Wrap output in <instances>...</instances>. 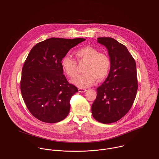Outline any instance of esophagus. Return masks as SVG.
<instances>
[{"label":"esophagus","instance_id":"34e87169","mask_svg":"<svg viewBox=\"0 0 159 159\" xmlns=\"http://www.w3.org/2000/svg\"><path fill=\"white\" fill-rule=\"evenodd\" d=\"M87 91L86 89H84V88H79V92L80 93H85Z\"/></svg>","mask_w":159,"mask_h":159}]
</instances>
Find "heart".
Wrapping results in <instances>:
<instances>
[{"label": "heart", "instance_id": "obj_1", "mask_svg": "<svg viewBox=\"0 0 159 159\" xmlns=\"http://www.w3.org/2000/svg\"><path fill=\"white\" fill-rule=\"evenodd\" d=\"M75 56L78 61H86L84 68L85 73L79 75L71 82L80 87L86 88L93 85L98 77L99 80L104 79L109 73L111 61L109 57L90 47L81 48L76 51ZM63 72L70 78L77 74V62L70 56H65L61 62Z\"/></svg>", "mask_w": 159, "mask_h": 159}]
</instances>
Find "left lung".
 Instances as JSON below:
<instances>
[{"label":"left lung","mask_w":159,"mask_h":159,"mask_svg":"<svg viewBox=\"0 0 159 159\" xmlns=\"http://www.w3.org/2000/svg\"><path fill=\"white\" fill-rule=\"evenodd\" d=\"M107 48L111 61L108 77L97 89L92 115L98 121L109 124L122 118L131 107L138 89L136 63L123 44L112 38H98Z\"/></svg>","instance_id":"1"}]
</instances>
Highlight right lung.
<instances>
[{
	"label": "right lung",
	"mask_w": 159,
	"mask_h": 159,
	"mask_svg": "<svg viewBox=\"0 0 159 159\" xmlns=\"http://www.w3.org/2000/svg\"><path fill=\"white\" fill-rule=\"evenodd\" d=\"M85 40L51 38L31 50L22 67L20 86L28 110L38 120L55 123L69 115L70 99L78 89L67 81L61 62L68 52Z\"/></svg>",
	"instance_id": "1"
}]
</instances>
